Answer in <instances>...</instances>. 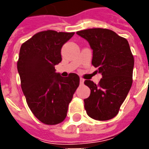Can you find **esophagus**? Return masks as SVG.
Returning a JSON list of instances; mask_svg holds the SVG:
<instances>
[{
  "label": "esophagus",
  "mask_w": 149,
  "mask_h": 149,
  "mask_svg": "<svg viewBox=\"0 0 149 149\" xmlns=\"http://www.w3.org/2000/svg\"><path fill=\"white\" fill-rule=\"evenodd\" d=\"M84 80L83 79V78H80V83H81V84H84Z\"/></svg>",
  "instance_id": "esophagus-1"
}]
</instances>
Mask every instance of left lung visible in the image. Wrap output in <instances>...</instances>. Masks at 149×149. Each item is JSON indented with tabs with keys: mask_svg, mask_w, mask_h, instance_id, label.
<instances>
[{
	"mask_svg": "<svg viewBox=\"0 0 149 149\" xmlns=\"http://www.w3.org/2000/svg\"><path fill=\"white\" fill-rule=\"evenodd\" d=\"M93 49L92 65L102 74L98 84L86 80L90 96L84 99V109L91 118L108 120L119 109L132 84L134 57L127 40L115 32L101 28L78 31Z\"/></svg>",
	"mask_w": 149,
	"mask_h": 149,
	"instance_id": "obj_1",
	"label": "left lung"
}]
</instances>
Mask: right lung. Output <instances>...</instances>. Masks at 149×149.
Wrapping results in <instances>:
<instances>
[{
	"mask_svg": "<svg viewBox=\"0 0 149 149\" xmlns=\"http://www.w3.org/2000/svg\"><path fill=\"white\" fill-rule=\"evenodd\" d=\"M74 33L39 32L21 45L17 70L28 106L43 124L57 125L67 116L69 103L79 86L76 73L62 77L55 72L61 61L63 45Z\"/></svg>",
	"mask_w": 149,
	"mask_h": 149,
	"instance_id": "right-lung-1",
	"label": "right lung"
}]
</instances>
